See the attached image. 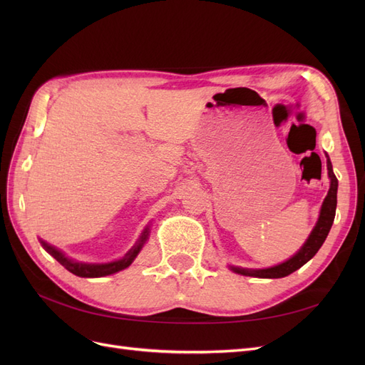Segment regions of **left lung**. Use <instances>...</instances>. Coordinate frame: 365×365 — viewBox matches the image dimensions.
Masks as SVG:
<instances>
[{"mask_svg":"<svg viewBox=\"0 0 365 365\" xmlns=\"http://www.w3.org/2000/svg\"><path fill=\"white\" fill-rule=\"evenodd\" d=\"M327 173L330 178V189L326 196V200L319 210V217L317 220V225L314 227L312 233L309 235L307 240L303 244V247L298 250L291 259L277 264V267L264 268V269H247V268H239V267H230L231 271H235L242 275H250V277H259V279H280L286 277V275L292 274L298 268H302L304 263L311 260L317 251L322 248L324 240L329 235L330 228H332L335 212H336V192H338V180L332 169V163H330L327 157Z\"/></svg>","mask_w":365,"mask_h":365,"instance_id":"left-lung-1","label":"left lung"}]
</instances>
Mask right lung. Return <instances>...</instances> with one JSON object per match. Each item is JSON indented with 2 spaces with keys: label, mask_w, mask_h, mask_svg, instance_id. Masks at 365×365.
Segmentation results:
<instances>
[{
  "label": "right lung",
  "mask_w": 365,
  "mask_h": 365,
  "mask_svg": "<svg viewBox=\"0 0 365 365\" xmlns=\"http://www.w3.org/2000/svg\"><path fill=\"white\" fill-rule=\"evenodd\" d=\"M148 236H149V227L145 228V231H143V233H141L140 239L137 240V244L125 254L123 259L114 260V262H108V263H82V262H74V260H71V259H68L67 256H65V254L61 252L58 248L48 245L47 242L41 240V244H42L43 248H46V251L50 254V256H53L54 259H56L62 264V267L67 268L74 275H79V277H105V275H111V274H115V272H118L121 269L128 268L129 264L134 262V259L138 256V252L141 251L143 245L146 244Z\"/></svg>",
  "instance_id": "obj_1"
}]
</instances>
